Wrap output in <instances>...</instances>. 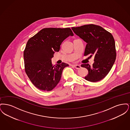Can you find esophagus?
I'll return each instance as SVG.
<instances>
[{
  "label": "esophagus",
  "mask_w": 130,
  "mask_h": 130,
  "mask_svg": "<svg viewBox=\"0 0 130 130\" xmlns=\"http://www.w3.org/2000/svg\"><path fill=\"white\" fill-rule=\"evenodd\" d=\"M73 67L76 68V69H80L81 68L80 66L78 65H73Z\"/></svg>",
  "instance_id": "1"
}]
</instances>
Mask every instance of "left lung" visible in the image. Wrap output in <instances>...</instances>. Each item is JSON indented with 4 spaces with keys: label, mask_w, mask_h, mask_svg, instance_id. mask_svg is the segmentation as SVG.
<instances>
[{
    "label": "left lung",
    "mask_w": 130,
    "mask_h": 130,
    "mask_svg": "<svg viewBox=\"0 0 130 130\" xmlns=\"http://www.w3.org/2000/svg\"><path fill=\"white\" fill-rule=\"evenodd\" d=\"M72 29L87 43L84 56L90 55V57H94L92 67L89 64L81 65L88 71L85 79L93 82L102 80L108 74L116 60V50L113 36L102 27L93 24L72 27Z\"/></svg>",
    "instance_id": "8db88e82"
}]
</instances>
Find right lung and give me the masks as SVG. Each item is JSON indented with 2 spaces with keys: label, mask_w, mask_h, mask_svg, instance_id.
<instances>
[{
  "label": "right lung",
  "mask_w": 130,
  "mask_h": 130,
  "mask_svg": "<svg viewBox=\"0 0 130 130\" xmlns=\"http://www.w3.org/2000/svg\"><path fill=\"white\" fill-rule=\"evenodd\" d=\"M73 36L69 28H44L28 41L23 54L25 72L38 89L51 91L59 82L64 68L69 65L53 66L51 59L64 40Z\"/></svg>",
  "instance_id": "obj_1"
}]
</instances>
